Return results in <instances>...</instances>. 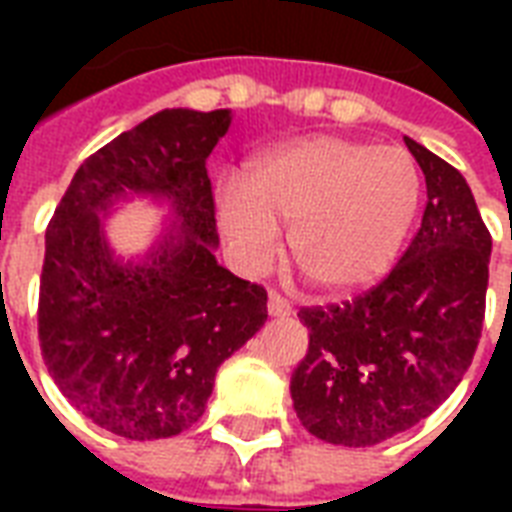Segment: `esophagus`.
I'll return each instance as SVG.
<instances>
[{
    "mask_svg": "<svg viewBox=\"0 0 512 512\" xmlns=\"http://www.w3.org/2000/svg\"><path fill=\"white\" fill-rule=\"evenodd\" d=\"M268 313H271L273 319H284V316H292V305L279 292H271L268 295Z\"/></svg>",
    "mask_w": 512,
    "mask_h": 512,
    "instance_id": "1",
    "label": "esophagus"
}]
</instances>
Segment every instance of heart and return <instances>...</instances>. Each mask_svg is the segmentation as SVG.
Returning a JSON list of instances; mask_svg holds the SVG:
<instances>
[{
  "label": "heart",
  "mask_w": 512,
  "mask_h": 512,
  "mask_svg": "<svg viewBox=\"0 0 512 512\" xmlns=\"http://www.w3.org/2000/svg\"><path fill=\"white\" fill-rule=\"evenodd\" d=\"M422 177L404 148L345 138H308L263 156L217 185L220 228L239 263L263 271L281 225L305 273L324 292L345 295L382 279L396 263L420 209Z\"/></svg>",
  "instance_id": "b5f03b06"
}]
</instances>
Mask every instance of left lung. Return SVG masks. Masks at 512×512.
Here are the masks:
<instances>
[{"label":"left lung","instance_id":"left-lung-1","mask_svg":"<svg viewBox=\"0 0 512 512\" xmlns=\"http://www.w3.org/2000/svg\"><path fill=\"white\" fill-rule=\"evenodd\" d=\"M428 185L422 225L366 295L300 311L311 342L289 393L303 428L374 446L433 414L468 372L484 327L492 236L465 177L404 138Z\"/></svg>","mask_w":512,"mask_h":512}]
</instances>
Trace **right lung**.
<instances>
[{
  "label": "right lung",
  "instance_id": "right-lung-1",
  "mask_svg": "<svg viewBox=\"0 0 512 512\" xmlns=\"http://www.w3.org/2000/svg\"><path fill=\"white\" fill-rule=\"evenodd\" d=\"M231 108H164L76 170L44 236L39 342L74 409L130 441L170 438L204 414L217 366L268 319L263 287L217 263L207 159ZM148 198L171 209L143 256L105 225Z\"/></svg>",
  "mask_w": 512,
  "mask_h": 512
}]
</instances>
